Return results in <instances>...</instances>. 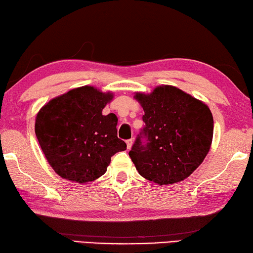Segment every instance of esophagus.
I'll use <instances>...</instances> for the list:
<instances>
[{"label": "esophagus", "instance_id": "34e87169", "mask_svg": "<svg viewBox=\"0 0 253 253\" xmlns=\"http://www.w3.org/2000/svg\"><path fill=\"white\" fill-rule=\"evenodd\" d=\"M132 144H133V140H132V139H130V140H126V148H127V150H130V149H131Z\"/></svg>", "mask_w": 253, "mask_h": 253}]
</instances>
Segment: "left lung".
<instances>
[{"instance_id": "left-lung-1", "label": "left lung", "mask_w": 253, "mask_h": 253, "mask_svg": "<svg viewBox=\"0 0 253 253\" xmlns=\"http://www.w3.org/2000/svg\"><path fill=\"white\" fill-rule=\"evenodd\" d=\"M143 108L145 126L129 156L139 173L160 185L180 182L205 160L213 136L208 105L180 88L157 86L134 95Z\"/></svg>"}]
</instances>
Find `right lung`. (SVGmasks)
<instances>
[{
    "label": "right lung",
    "instance_id": "right-lung-1",
    "mask_svg": "<svg viewBox=\"0 0 253 253\" xmlns=\"http://www.w3.org/2000/svg\"><path fill=\"white\" fill-rule=\"evenodd\" d=\"M113 99L93 86L73 88L42 106L35 134L48 165L61 178L78 183L94 181L106 172L111 157L126 150L118 138V118L102 114Z\"/></svg>",
    "mask_w": 253,
    "mask_h": 253
}]
</instances>
